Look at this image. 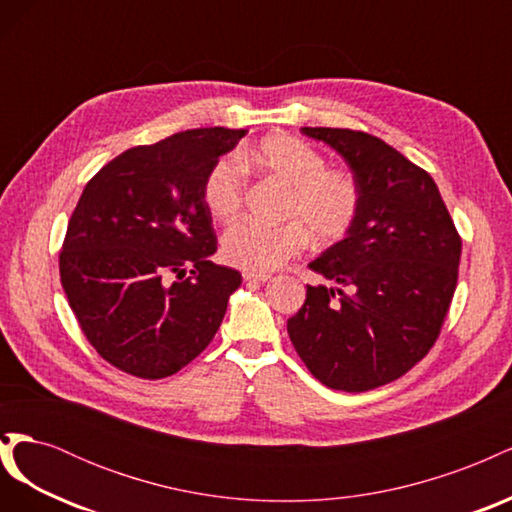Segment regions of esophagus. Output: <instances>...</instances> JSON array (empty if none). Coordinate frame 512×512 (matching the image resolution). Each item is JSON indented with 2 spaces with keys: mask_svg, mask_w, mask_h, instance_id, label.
<instances>
[{
  "mask_svg": "<svg viewBox=\"0 0 512 512\" xmlns=\"http://www.w3.org/2000/svg\"><path fill=\"white\" fill-rule=\"evenodd\" d=\"M243 280L245 282H254V284H265V282H269L271 280V275H267V273H250V271H245L243 273Z\"/></svg>",
  "mask_w": 512,
  "mask_h": 512,
  "instance_id": "1",
  "label": "esophagus"
}]
</instances>
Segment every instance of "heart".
<instances>
[{
	"mask_svg": "<svg viewBox=\"0 0 512 512\" xmlns=\"http://www.w3.org/2000/svg\"><path fill=\"white\" fill-rule=\"evenodd\" d=\"M241 164H254L262 173L288 185L282 224L267 226L239 222L222 237V258L228 265L271 273L309 241L333 245L348 237L361 213V185L346 168L327 166L322 153L301 138L275 132L247 151ZM237 160L215 162L203 183V198L215 220L230 222L245 205V173Z\"/></svg>",
	"mask_w": 512,
	"mask_h": 512,
	"instance_id": "heart-1",
	"label": "heart"
}]
</instances>
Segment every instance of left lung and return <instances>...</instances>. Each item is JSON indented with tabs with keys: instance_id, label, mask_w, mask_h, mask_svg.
Returning <instances> with one entry per match:
<instances>
[{
	"instance_id": "8db88e82",
	"label": "left lung",
	"mask_w": 512,
	"mask_h": 512,
	"mask_svg": "<svg viewBox=\"0 0 512 512\" xmlns=\"http://www.w3.org/2000/svg\"><path fill=\"white\" fill-rule=\"evenodd\" d=\"M301 132L348 162L361 213L344 241L309 262L339 286H307L288 335L324 386L371 391L404 376L436 344L457 288L461 237L427 170L378 136Z\"/></svg>"
}]
</instances>
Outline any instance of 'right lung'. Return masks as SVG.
<instances>
[{
    "label": "right lung",
    "mask_w": 512,
    "mask_h": 512,
    "mask_svg": "<svg viewBox=\"0 0 512 512\" xmlns=\"http://www.w3.org/2000/svg\"><path fill=\"white\" fill-rule=\"evenodd\" d=\"M245 130L198 128L138 145L91 177L59 277L87 342L143 380L173 376L218 333L241 273L218 250L203 183Z\"/></svg>",
    "instance_id": "right-lung-1"
}]
</instances>
